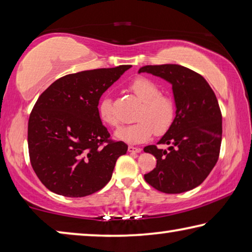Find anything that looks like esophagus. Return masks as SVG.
<instances>
[{"mask_svg": "<svg viewBox=\"0 0 252 252\" xmlns=\"http://www.w3.org/2000/svg\"><path fill=\"white\" fill-rule=\"evenodd\" d=\"M127 150H129V153H134V154L141 153L140 148H137V147H133V146H129V147H127Z\"/></svg>", "mask_w": 252, "mask_h": 252, "instance_id": "34e87169", "label": "esophagus"}]
</instances>
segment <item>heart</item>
Masks as SVG:
<instances>
[{
	"instance_id": "heart-1",
	"label": "heart",
	"mask_w": 252,
	"mask_h": 252,
	"mask_svg": "<svg viewBox=\"0 0 252 252\" xmlns=\"http://www.w3.org/2000/svg\"><path fill=\"white\" fill-rule=\"evenodd\" d=\"M127 92L132 93L141 105L137 112V123L117 131V138L131 143L147 141L154 133L161 135L169 130L175 119L174 101L160 93V89L146 77H137L129 83ZM98 115L105 125L118 126L111 99L104 98L98 105Z\"/></svg>"
}]
</instances>
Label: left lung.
<instances>
[{"label": "left lung", "mask_w": 252, "mask_h": 252, "mask_svg": "<svg viewBox=\"0 0 252 252\" xmlns=\"http://www.w3.org/2000/svg\"><path fill=\"white\" fill-rule=\"evenodd\" d=\"M139 73L159 76L173 86L176 117L158 145L143 148L157 159L145 181L162 193L178 194L197 187L217 163L222 141V114L213 90L197 74L181 65L143 66Z\"/></svg>", "instance_id": "left-lung-1"}]
</instances>
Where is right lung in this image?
I'll return each instance as SVG.
<instances>
[{
  "mask_svg": "<svg viewBox=\"0 0 252 252\" xmlns=\"http://www.w3.org/2000/svg\"><path fill=\"white\" fill-rule=\"evenodd\" d=\"M130 67L66 75L37 99L28 123V148L35 175L49 190L83 197L110 182L127 146L110 139L97 106L102 94Z\"/></svg>",
  "mask_w": 252,
  "mask_h": 252,
  "instance_id": "right-lung-1",
  "label": "right lung"
}]
</instances>
